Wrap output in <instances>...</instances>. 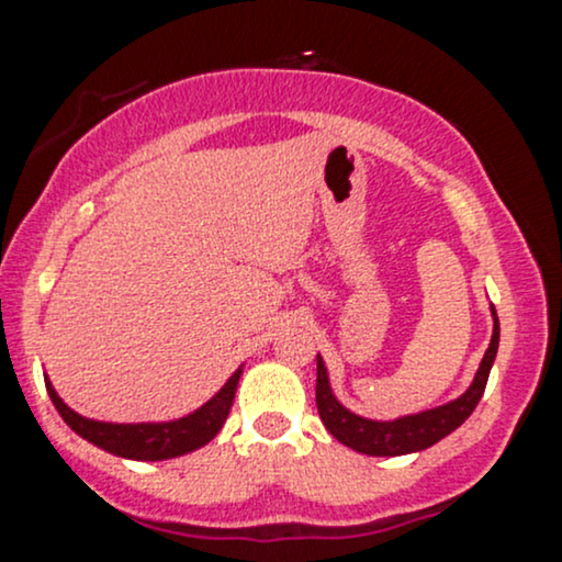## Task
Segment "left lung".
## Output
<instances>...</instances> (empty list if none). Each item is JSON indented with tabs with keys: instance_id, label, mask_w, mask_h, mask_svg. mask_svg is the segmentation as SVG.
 <instances>
[{
	"instance_id": "1",
	"label": "left lung",
	"mask_w": 562,
	"mask_h": 562,
	"mask_svg": "<svg viewBox=\"0 0 562 562\" xmlns=\"http://www.w3.org/2000/svg\"><path fill=\"white\" fill-rule=\"evenodd\" d=\"M492 316H495V329H492L490 348H486L482 363H479L471 387L458 401L424 411V414L395 418V422H371V418L356 416L348 408H342L333 390H329L324 361L316 356V408H319L324 427L329 429V435L337 442L348 445V448L363 452V456H405V452L431 448L439 439L461 427L465 418L474 414L476 403L482 401L499 346V322L495 306H492Z\"/></svg>"
}]
</instances>
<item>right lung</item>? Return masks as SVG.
<instances>
[{
	"label": "right lung",
	"instance_id": "right-lung-1",
	"mask_svg": "<svg viewBox=\"0 0 562 562\" xmlns=\"http://www.w3.org/2000/svg\"><path fill=\"white\" fill-rule=\"evenodd\" d=\"M243 371L238 369L225 382L212 401L193 411L191 416H182L178 422L165 424H106L93 422V418H83L72 408H67L63 397L54 392V387L46 380V392H49L54 408L65 418V424L76 435L88 439L97 448L112 452V456L131 458V461H167V458L186 456V452L204 448L209 439L216 437L222 429L225 418L233 408L235 390H238V380Z\"/></svg>",
	"mask_w": 562,
	"mask_h": 562
}]
</instances>
